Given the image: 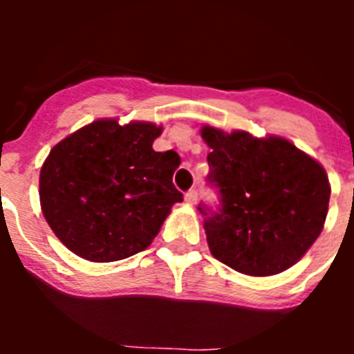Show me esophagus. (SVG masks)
Segmentation results:
<instances>
[{
    "label": "esophagus",
    "instance_id": "34e87169",
    "mask_svg": "<svg viewBox=\"0 0 354 354\" xmlns=\"http://www.w3.org/2000/svg\"><path fill=\"white\" fill-rule=\"evenodd\" d=\"M196 198H198V192L196 189H189V192L184 195V200H186L187 204H196Z\"/></svg>",
    "mask_w": 354,
    "mask_h": 354
}]
</instances>
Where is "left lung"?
<instances>
[{"label": "left lung", "mask_w": 354, "mask_h": 354, "mask_svg": "<svg viewBox=\"0 0 354 354\" xmlns=\"http://www.w3.org/2000/svg\"><path fill=\"white\" fill-rule=\"evenodd\" d=\"M202 138L211 149L207 183L220 193L216 211L198 205L212 257L250 277L289 270L324 227V168L280 136L204 126Z\"/></svg>", "instance_id": "1"}]
</instances>
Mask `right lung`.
<instances>
[{"mask_svg":"<svg viewBox=\"0 0 354 354\" xmlns=\"http://www.w3.org/2000/svg\"><path fill=\"white\" fill-rule=\"evenodd\" d=\"M161 127L95 120L49 152L40 170V205L56 237L81 259L113 262L143 252L171 205L180 158L156 152Z\"/></svg>","mask_w":354,"mask_h":354,"instance_id":"1","label":"right lung"}]
</instances>
